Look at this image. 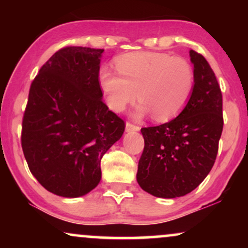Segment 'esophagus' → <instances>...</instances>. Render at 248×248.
<instances>
[{"mask_svg":"<svg viewBox=\"0 0 248 248\" xmlns=\"http://www.w3.org/2000/svg\"><path fill=\"white\" fill-rule=\"evenodd\" d=\"M140 126H138V125H134L130 123V122H126V126H125V130L126 132H132V131H140Z\"/></svg>","mask_w":248,"mask_h":248,"instance_id":"34e87169","label":"esophagus"}]
</instances>
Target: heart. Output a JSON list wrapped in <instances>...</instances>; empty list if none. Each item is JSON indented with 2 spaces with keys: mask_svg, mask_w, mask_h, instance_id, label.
<instances>
[{
  "mask_svg": "<svg viewBox=\"0 0 248 248\" xmlns=\"http://www.w3.org/2000/svg\"><path fill=\"white\" fill-rule=\"evenodd\" d=\"M115 66L120 76L108 67L98 72L107 105L115 111L124 110L138 96L135 116L151 113L155 120L167 121L181 113L194 90V70L183 57L137 52L120 56Z\"/></svg>",
  "mask_w": 248,
  "mask_h": 248,
  "instance_id": "b5f03b06",
  "label": "heart"
}]
</instances>
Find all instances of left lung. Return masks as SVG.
<instances>
[{"instance_id":"1","label":"left lung","mask_w":248,"mask_h":248,"mask_svg":"<svg viewBox=\"0 0 248 248\" xmlns=\"http://www.w3.org/2000/svg\"><path fill=\"white\" fill-rule=\"evenodd\" d=\"M195 84L188 103L168 123L141 128L144 149L137 181L157 198L184 196L201 184L215 165L222 133V93L211 66L189 50Z\"/></svg>"}]
</instances>
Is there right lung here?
Returning <instances> with one entry per match:
<instances>
[{
	"mask_svg": "<svg viewBox=\"0 0 248 248\" xmlns=\"http://www.w3.org/2000/svg\"><path fill=\"white\" fill-rule=\"evenodd\" d=\"M104 49L69 46L42 66L29 90L21 145L47 191L79 198L99 184L100 161L125 123L108 109L98 82Z\"/></svg>",
	"mask_w": 248,
	"mask_h": 248,
	"instance_id": "right-lung-1",
	"label": "right lung"
}]
</instances>
